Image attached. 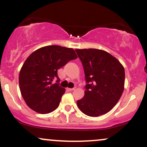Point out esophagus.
<instances>
[{"instance_id":"obj_1","label":"esophagus","mask_w":147,"mask_h":147,"mask_svg":"<svg viewBox=\"0 0 147 147\" xmlns=\"http://www.w3.org/2000/svg\"><path fill=\"white\" fill-rule=\"evenodd\" d=\"M75 89H76V87H74V88H68V90L71 91H74Z\"/></svg>"}]
</instances>
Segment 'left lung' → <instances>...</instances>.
Listing matches in <instances>:
<instances>
[{
	"label": "left lung",
	"mask_w": 147,
	"mask_h": 147,
	"mask_svg": "<svg viewBox=\"0 0 147 147\" xmlns=\"http://www.w3.org/2000/svg\"><path fill=\"white\" fill-rule=\"evenodd\" d=\"M83 66L84 96L77 101L82 113L98 117L111 111L117 104L125 86V69L115 57L96 49H76Z\"/></svg>",
	"instance_id": "obj_1"
}]
</instances>
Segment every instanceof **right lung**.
Masks as SVG:
<instances>
[{
  "instance_id": "add662e5",
  "label": "right lung",
  "mask_w": 147,
  "mask_h": 147,
  "mask_svg": "<svg viewBox=\"0 0 147 147\" xmlns=\"http://www.w3.org/2000/svg\"><path fill=\"white\" fill-rule=\"evenodd\" d=\"M77 58L71 48L49 45L36 50L27 58L19 74V86L29 108L45 114L58 107L65 89L59 85L57 71Z\"/></svg>"
}]
</instances>
